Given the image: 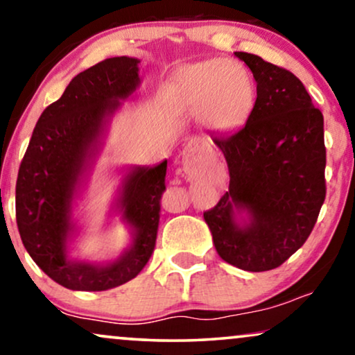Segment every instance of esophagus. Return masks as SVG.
<instances>
[{
    "instance_id": "1",
    "label": "esophagus",
    "mask_w": 355,
    "mask_h": 355,
    "mask_svg": "<svg viewBox=\"0 0 355 355\" xmlns=\"http://www.w3.org/2000/svg\"><path fill=\"white\" fill-rule=\"evenodd\" d=\"M183 164H195L196 160V155H198V143L196 141H190V143L187 144V148L183 149Z\"/></svg>"
}]
</instances>
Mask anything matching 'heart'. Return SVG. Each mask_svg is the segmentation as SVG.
I'll return each mask as SVG.
<instances>
[{
	"mask_svg": "<svg viewBox=\"0 0 355 355\" xmlns=\"http://www.w3.org/2000/svg\"><path fill=\"white\" fill-rule=\"evenodd\" d=\"M180 101L193 112H202L214 130H229L248 115L253 105V83L235 61L209 60L187 66L175 81Z\"/></svg>",
	"mask_w": 355,
	"mask_h": 355,
	"instance_id": "heart-1",
	"label": "heart"
}]
</instances>
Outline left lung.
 I'll return each mask as SVG.
<instances>
[{"instance_id":"obj_1","label":"left lung","mask_w":355,"mask_h":355,"mask_svg":"<svg viewBox=\"0 0 355 355\" xmlns=\"http://www.w3.org/2000/svg\"><path fill=\"white\" fill-rule=\"evenodd\" d=\"M257 81L247 123L212 138L224 153L230 183L205 220L224 261L243 271L281 266L310 237L326 196L323 113L300 79L261 56L235 51ZM234 209H247L240 227Z\"/></svg>"}]
</instances>
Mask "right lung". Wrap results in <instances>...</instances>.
<instances>
[{
  "label": "right lung",
  "instance_id": "right-lung-1",
  "mask_svg": "<svg viewBox=\"0 0 355 355\" xmlns=\"http://www.w3.org/2000/svg\"><path fill=\"white\" fill-rule=\"evenodd\" d=\"M138 63L115 56L74 76L63 96L42 112L19 167L16 220L22 243L37 266L66 289L107 291L125 284L138 276L155 248L167 160L126 177L121 211L136 232L128 252L107 266L66 257L71 200L79 173L103 118L138 86Z\"/></svg>",
  "mask_w": 355,
  "mask_h": 355
}]
</instances>
